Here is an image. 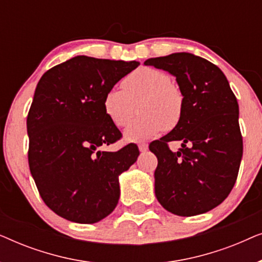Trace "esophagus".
<instances>
[{
  "mask_svg": "<svg viewBox=\"0 0 262 262\" xmlns=\"http://www.w3.org/2000/svg\"><path fill=\"white\" fill-rule=\"evenodd\" d=\"M138 148H139V151L141 152H145L146 150H148V144H146V143H141V144L138 145Z\"/></svg>",
  "mask_w": 262,
  "mask_h": 262,
  "instance_id": "1",
  "label": "esophagus"
}]
</instances>
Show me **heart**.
<instances>
[{
  "label": "heart",
  "instance_id": "obj_1",
  "mask_svg": "<svg viewBox=\"0 0 262 262\" xmlns=\"http://www.w3.org/2000/svg\"><path fill=\"white\" fill-rule=\"evenodd\" d=\"M123 91L110 89L103 96L102 108L111 123L118 127L126 125L138 107L139 114L125 128L127 142H143L173 130L181 121L185 108L184 92L171 83L169 75L152 68H141L121 82Z\"/></svg>",
  "mask_w": 262,
  "mask_h": 262
}]
</instances>
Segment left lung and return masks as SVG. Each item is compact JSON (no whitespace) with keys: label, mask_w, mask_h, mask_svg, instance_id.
<instances>
[{"label":"left lung","mask_w":262,"mask_h":262,"mask_svg":"<svg viewBox=\"0 0 262 262\" xmlns=\"http://www.w3.org/2000/svg\"><path fill=\"white\" fill-rule=\"evenodd\" d=\"M144 64L173 75L185 95L180 123L149 145L159 161L156 198L177 216L205 213L224 202L237 179L243 152L237 100L223 71L199 56L177 52ZM173 140L183 142L177 153L167 146Z\"/></svg>","instance_id":"8db88e82"}]
</instances>
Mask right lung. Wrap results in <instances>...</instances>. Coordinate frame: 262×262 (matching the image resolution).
Instances as JSON below:
<instances>
[{"instance_id": "add662e5", "label": "right lung", "mask_w": 262, "mask_h": 262, "mask_svg": "<svg viewBox=\"0 0 262 262\" xmlns=\"http://www.w3.org/2000/svg\"><path fill=\"white\" fill-rule=\"evenodd\" d=\"M138 66L76 56L38 82L27 116L28 164L41 199L68 221L96 223L116 209L119 175L137 161L139 150L132 143L114 152L99 150L121 137L102 100Z\"/></svg>"}]
</instances>
